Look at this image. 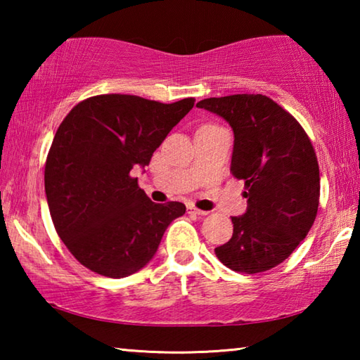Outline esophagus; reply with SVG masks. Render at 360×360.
Instances as JSON below:
<instances>
[{
  "mask_svg": "<svg viewBox=\"0 0 360 360\" xmlns=\"http://www.w3.org/2000/svg\"><path fill=\"white\" fill-rule=\"evenodd\" d=\"M187 212L188 214H195V216H208L210 214V211L198 210V208H195V206H187Z\"/></svg>",
  "mask_w": 360,
  "mask_h": 360,
  "instance_id": "34e87169",
  "label": "esophagus"
}]
</instances>
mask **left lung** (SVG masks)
Instances as JSON below:
<instances>
[{
  "label": "left lung",
  "mask_w": 360,
  "mask_h": 360,
  "mask_svg": "<svg viewBox=\"0 0 360 360\" xmlns=\"http://www.w3.org/2000/svg\"><path fill=\"white\" fill-rule=\"evenodd\" d=\"M198 108L233 129L230 172L245 181L248 211L231 217L233 235L214 249L230 270L254 275L281 264L318 214L321 178L311 139L297 119L265 95L206 98Z\"/></svg>",
  "instance_id": "8db88e82"
}]
</instances>
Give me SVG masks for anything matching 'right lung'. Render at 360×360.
<instances>
[{
    "instance_id": "1",
    "label": "right lung",
    "mask_w": 360,
    "mask_h": 360,
    "mask_svg": "<svg viewBox=\"0 0 360 360\" xmlns=\"http://www.w3.org/2000/svg\"><path fill=\"white\" fill-rule=\"evenodd\" d=\"M193 103L96 95L77 103L60 124L44 187L53 227L79 264L101 276L125 278L154 257L186 206L150 202L131 169L149 165Z\"/></svg>"
}]
</instances>
